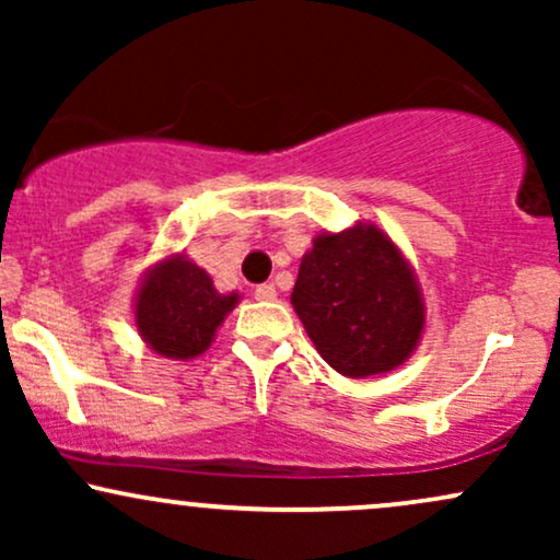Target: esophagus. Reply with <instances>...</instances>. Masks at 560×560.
I'll return each mask as SVG.
<instances>
[{"label": "esophagus", "mask_w": 560, "mask_h": 560, "mask_svg": "<svg viewBox=\"0 0 560 560\" xmlns=\"http://www.w3.org/2000/svg\"><path fill=\"white\" fill-rule=\"evenodd\" d=\"M255 298H258L260 302L276 300V287L273 284H258V287H255Z\"/></svg>", "instance_id": "1"}]
</instances>
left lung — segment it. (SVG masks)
I'll use <instances>...</instances> for the list:
<instances>
[{
  "label": "left lung",
  "instance_id": "8db88e82",
  "mask_svg": "<svg viewBox=\"0 0 560 560\" xmlns=\"http://www.w3.org/2000/svg\"><path fill=\"white\" fill-rule=\"evenodd\" d=\"M292 305L320 358L352 378L400 365L423 329L408 262L387 234L363 223L316 236L300 262Z\"/></svg>",
  "mask_w": 560,
  "mask_h": 560
}]
</instances>
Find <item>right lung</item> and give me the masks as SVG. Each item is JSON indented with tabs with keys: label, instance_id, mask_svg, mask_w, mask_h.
I'll return each instance as SVG.
<instances>
[{
	"label": "right lung",
	"instance_id": "add662e5",
	"mask_svg": "<svg viewBox=\"0 0 560 560\" xmlns=\"http://www.w3.org/2000/svg\"><path fill=\"white\" fill-rule=\"evenodd\" d=\"M236 294H218L210 276L184 255L160 262L137 298V326L144 342L165 358H195L213 342V334Z\"/></svg>",
	"mask_w": 560,
	"mask_h": 560
}]
</instances>
